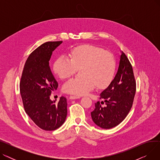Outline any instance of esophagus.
Instances as JSON below:
<instances>
[{"label":"esophagus","instance_id":"obj_1","mask_svg":"<svg viewBox=\"0 0 160 160\" xmlns=\"http://www.w3.org/2000/svg\"><path fill=\"white\" fill-rule=\"evenodd\" d=\"M80 98V96H74V95H71L69 97L70 99H77V98Z\"/></svg>","mask_w":160,"mask_h":160}]
</instances>
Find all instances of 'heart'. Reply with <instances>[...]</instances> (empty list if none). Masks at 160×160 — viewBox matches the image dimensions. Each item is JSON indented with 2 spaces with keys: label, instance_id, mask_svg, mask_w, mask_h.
Wrapping results in <instances>:
<instances>
[{
  "label": "heart",
  "instance_id": "1",
  "mask_svg": "<svg viewBox=\"0 0 160 160\" xmlns=\"http://www.w3.org/2000/svg\"><path fill=\"white\" fill-rule=\"evenodd\" d=\"M82 78L67 81L63 89L67 93L81 96L88 93L95 85L104 88L112 82L116 70L114 55L92 45H82L71 51V59L62 56L54 63L53 69L59 77L65 79L80 69Z\"/></svg>",
  "mask_w": 160,
  "mask_h": 160
}]
</instances>
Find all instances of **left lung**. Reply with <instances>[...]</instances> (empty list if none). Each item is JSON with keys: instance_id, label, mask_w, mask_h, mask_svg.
I'll list each match as a JSON object with an SVG mask.
<instances>
[{"instance_id": "1", "label": "left lung", "mask_w": 160, "mask_h": 160, "mask_svg": "<svg viewBox=\"0 0 160 160\" xmlns=\"http://www.w3.org/2000/svg\"><path fill=\"white\" fill-rule=\"evenodd\" d=\"M136 90L132 65L121 52L118 70L110 84L100 95V99L104 101L95 104V110L91 112L92 120L103 129H110L119 124L130 110ZM104 103L105 105L102 106Z\"/></svg>"}]
</instances>
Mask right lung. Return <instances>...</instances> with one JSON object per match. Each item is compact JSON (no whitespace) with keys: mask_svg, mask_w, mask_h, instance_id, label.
I'll list each match as a JSON object with an SVG mask.
<instances>
[{"mask_svg":"<svg viewBox=\"0 0 160 160\" xmlns=\"http://www.w3.org/2000/svg\"><path fill=\"white\" fill-rule=\"evenodd\" d=\"M62 41H48L30 54L24 64L20 82V93L24 110L38 127L54 130L64 123L67 114V99L59 102L50 99L58 83L49 66L52 52Z\"/></svg>","mask_w":160,"mask_h":160,"instance_id":"right-lung-1","label":"right lung"}]
</instances>
